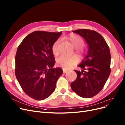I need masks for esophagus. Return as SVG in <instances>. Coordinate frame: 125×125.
<instances>
[{
	"mask_svg": "<svg viewBox=\"0 0 125 125\" xmlns=\"http://www.w3.org/2000/svg\"><path fill=\"white\" fill-rule=\"evenodd\" d=\"M68 72V70H65V69H64V68L63 69V73H67Z\"/></svg>",
	"mask_w": 125,
	"mask_h": 125,
	"instance_id": "1",
	"label": "esophagus"
}]
</instances>
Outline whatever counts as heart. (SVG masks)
I'll use <instances>...</instances> for the list:
<instances>
[{
    "label": "heart",
    "mask_w": 125,
    "mask_h": 125,
    "mask_svg": "<svg viewBox=\"0 0 125 125\" xmlns=\"http://www.w3.org/2000/svg\"><path fill=\"white\" fill-rule=\"evenodd\" d=\"M67 39L70 42L72 45L76 48V52L80 54H83L85 52V48L83 47L84 45V40L79 35L71 34L67 37ZM59 40L55 41L52 45V50L53 54L57 55L59 53ZM78 62V59L75 56H67L66 55H61L57 60V64L59 66L64 69H69L74 65Z\"/></svg>",
    "instance_id": "heart-1"
}]
</instances>
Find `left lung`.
<instances>
[{
    "label": "left lung",
    "mask_w": 125,
    "mask_h": 125,
    "mask_svg": "<svg viewBox=\"0 0 125 125\" xmlns=\"http://www.w3.org/2000/svg\"><path fill=\"white\" fill-rule=\"evenodd\" d=\"M73 32L85 40L89 45V50L85 59L78 65L83 70H75L77 78L71 83V86L78 96L91 98L103 89L110 76V49L103 36L94 30L78 29Z\"/></svg>",
    "instance_id": "8db88e82"
}]
</instances>
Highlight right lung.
I'll list each match as a JSON object with an SVG mask.
<instances>
[{"instance_id":"right-lung-1","label":"right lung","mask_w":125,"mask_h":125,"mask_svg":"<svg viewBox=\"0 0 125 125\" xmlns=\"http://www.w3.org/2000/svg\"><path fill=\"white\" fill-rule=\"evenodd\" d=\"M62 32L36 31L18 46L15 55V73L22 90L37 100L47 98L54 92L62 69L53 68L55 59L52 47Z\"/></svg>"}]
</instances>
